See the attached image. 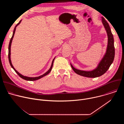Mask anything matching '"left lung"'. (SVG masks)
<instances>
[{
    "label": "left lung",
    "instance_id": "1",
    "mask_svg": "<svg viewBox=\"0 0 124 124\" xmlns=\"http://www.w3.org/2000/svg\"><path fill=\"white\" fill-rule=\"evenodd\" d=\"M102 23L107 31L108 36V44L107 51L103 58L99 64L97 68L91 71H84V70L76 69L70 64L74 71L80 76L91 78L100 77L107 71L114 60L115 47L113 35L108 23L103 17H102Z\"/></svg>",
    "mask_w": 124,
    "mask_h": 124
}]
</instances>
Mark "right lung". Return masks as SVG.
<instances>
[{"label":"right lung","mask_w":124,"mask_h":124,"mask_svg":"<svg viewBox=\"0 0 124 124\" xmlns=\"http://www.w3.org/2000/svg\"><path fill=\"white\" fill-rule=\"evenodd\" d=\"M21 21H20V22H19L18 23H17V24L16 25V26H15V28H14V31H13V35H12V38H11V40H10V43H9V47H8V58H9V61L10 64L11 66L12 67V68L15 70V71L16 72V73L17 75H19V76L21 78H22L23 79H25V80H29V81H34V80H38V79H40V78H43V77H45V76H46V75H48V74L50 72L51 70V69H52V68L53 64H54V60L55 58L54 59V60H53V61H52V64H51V67H50V68L49 70H48V71H47V72H46L45 74H44V75H42V76H39V77H38L30 78V77H27L23 76L22 75H21V74H20L18 72L16 71V70H15V69L14 68L13 66L12 65V63H11V58H10V55H11V43H12V42L13 38V37H14V34H15V31H16V27L17 25H18L21 23Z\"/></svg>","instance_id":"obj_1"}]
</instances>
